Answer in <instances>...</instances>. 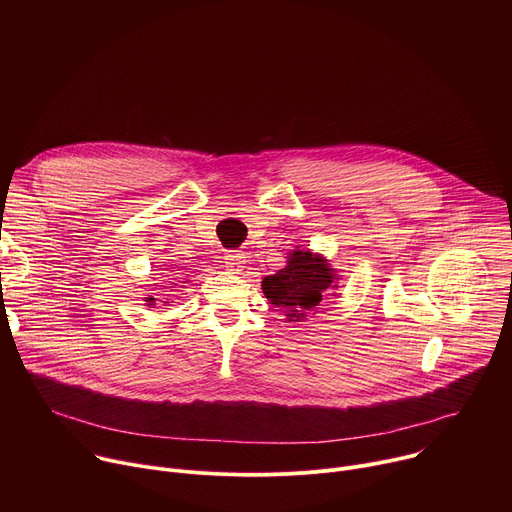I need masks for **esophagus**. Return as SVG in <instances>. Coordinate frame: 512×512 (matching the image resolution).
<instances>
[{
  "instance_id": "34e87169",
  "label": "esophagus",
  "mask_w": 512,
  "mask_h": 512,
  "mask_svg": "<svg viewBox=\"0 0 512 512\" xmlns=\"http://www.w3.org/2000/svg\"><path fill=\"white\" fill-rule=\"evenodd\" d=\"M245 259H247V257H245L243 251H229L227 257H225L227 269H229L231 273H241V271L245 269V263H247Z\"/></svg>"
}]
</instances>
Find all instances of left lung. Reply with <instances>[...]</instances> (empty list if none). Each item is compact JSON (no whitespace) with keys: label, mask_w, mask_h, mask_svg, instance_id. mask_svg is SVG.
I'll return each mask as SVG.
<instances>
[{"label":"left lung","mask_w":512,"mask_h":512,"mask_svg":"<svg viewBox=\"0 0 512 512\" xmlns=\"http://www.w3.org/2000/svg\"><path fill=\"white\" fill-rule=\"evenodd\" d=\"M336 269L328 259L312 251H291L287 265L273 275L263 277L261 289L265 298L279 308L287 320L302 322L316 312L322 300L336 285Z\"/></svg>","instance_id":"1"}]
</instances>
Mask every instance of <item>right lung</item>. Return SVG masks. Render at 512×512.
<instances>
[{"label": "right lung", "instance_id": "right-lung-1", "mask_svg": "<svg viewBox=\"0 0 512 512\" xmlns=\"http://www.w3.org/2000/svg\"><path fill=\"white\" fill-rule=\"evenodd\" d=\"M145 302H148V306H154L156 300H154V298H145ZM166 304H168V302H166Z\"/></svg>", "mask_w": 512, "mask_h": 512}]
</instances>
